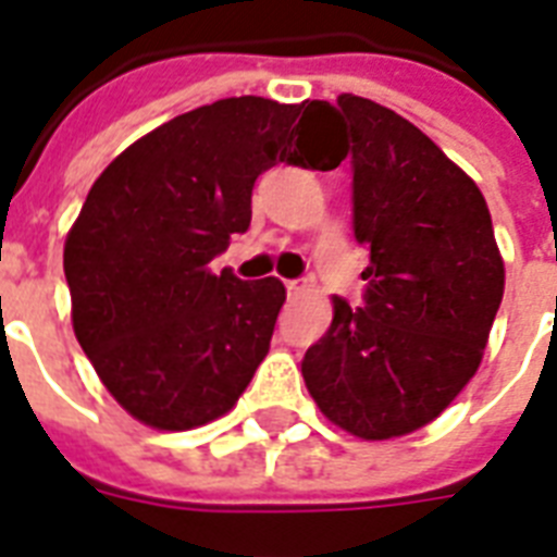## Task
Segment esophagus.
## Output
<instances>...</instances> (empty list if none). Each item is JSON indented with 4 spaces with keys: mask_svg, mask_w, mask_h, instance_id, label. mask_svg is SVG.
Returning <instances> with one entry per match:
<instances>
[{
    "mask_svg": "<svg viewBox=\"0 0 557 557\" xmlns=\"http://www.w3.org/2000/svg\"><path fill=\"white\" fill-rule=\"evenodd\" d=\"M286 288L288 295H304V292H307V280H288Z\"/></svg>",
    "mask_w": 557,
    "mask_h": 557,
    "instance_id": "34e87169",
    "label": "esophagus"
}]
</instances>
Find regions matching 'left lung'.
I'll use <instances>...</instances> for the list:
<instances>
[{
	"mask_svg": "<svg viewBox=\"0 0 557 557\" xmlns=\"http://www.w3.org/2000/svg\"><path fill=\"white\" fill-rule=\"evenodd\" d=\"M354 137V236L371 250L362 307L333 297V324L304 356L318 409L356 438L426 426L473 380L505 265L479 186L400 113L338 96Z\"/></svg>",
	"mask_w": 557,
	"mask_h": 557,
	"instance_id": "obj_1",
	"label": "left lung"
}]
</instances>
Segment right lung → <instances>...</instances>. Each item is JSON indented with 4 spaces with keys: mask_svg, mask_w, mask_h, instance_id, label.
<instances>
[{
    "mask_svg": "<svg viewBox=\"0 0 557 557\" xmlns=\"http://www.w3.org/2000/svg\"><path fill=\"white\" fill-rule=\"evenodd\" d=\"M345 160L326 101L239 96L169 119L92 184L63 245L72 326L116 403L146 426L222 418L269 354L286 288L212 274L250 227L257 177Z\"/></svg>",
    "mask_w": 557,
    "mask_h": 557,
    "instance_id": "obj_1",
    "label": "right lung"
}]
</instances>
